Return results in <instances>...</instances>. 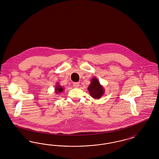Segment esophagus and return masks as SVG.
I'll use <instances>...</instances> for the list:
<instances>
[{"label":"esophagus","mask_w":159,"mask_h":159,"mask_svg":"<svg viewBox=\"0 0 159 159\" xmlns=\"http://www.w3.org/2000/svg\"><path fill=\"white\" fill-rule=\"evenodd\" d=\"M73 86L75 88H78L79 86V82H74Z\"/></svg>","instance_id":"1"}]
</instances>
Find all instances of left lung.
I'll list each match as a JSON object with an SVG mask.
<instances>
[{
    "label": "left lung",
    "mask_w": 159,
    "mask_h": 159,
    "mask_svg": "<svg viewBox=\"0 0 159 159\" xmlns=\"http://www.w3.org/2000/svg\"><path fill=\"white\" fill-rule=\"evenodd\" d=\"M88 90L91 97L94 99L101 98L105 93V90L99 82L98 79L94 77L91 80V84L88 88Z\"/></svg>",
    "instance_id": "8db88e82"
}]
</instances>
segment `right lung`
Segmentation results:
<instances>
[{"instance_id":"obj_1","label":"right lung","mask_w":159,"mask_h":159,"mask_svg":"<svg viewBox=\"0 0 159 159\" xmlns=\"http://www.w3.org/2000/svg\"><path fill=\"white\" fill-rule=\"evenodd\" d=\"M64 88L61 86L60 83H57L55 85V93H56L57 94H60L62 92L64 91Z\"/></svg>"}]
</instances>
